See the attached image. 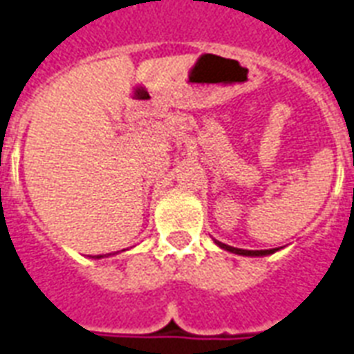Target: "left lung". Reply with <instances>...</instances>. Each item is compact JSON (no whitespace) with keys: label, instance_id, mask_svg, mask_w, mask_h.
<instances>
[{"label":"left lung","instance_id":"1","mask_svg":"<svg viewBox=\"0 0 354 354\" xmlns=\"http://www.w3.org/2000/svg\"><path fill=\"white\" fill-rule=\"evenodd\" d=\"M214 242L225 251H230V253H236V255H243V257H266V255H272L276 253V250H240V248H232V245H227V243L219 242V240H214Z\"/></svg>","mask_w":354,"mask_h":354}]
</instances>
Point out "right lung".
Here are the masks:
<instances>
[{
    "label": "right lung",
    "mask_w": 354,
    "mask_h": 354,
    "mask_svg": "<svg viewBox=\"0 0 354 354\" xmlns=\"http://www.w3.org/2000/svg\"><path fill=\"white\" fill-rule=\"evenodd\" d=\"M101 257H103V255H97V257H95V259H101Z\"/></svg>",
    "instance_id": "obj_1"
}]
</instances>
